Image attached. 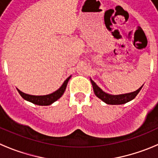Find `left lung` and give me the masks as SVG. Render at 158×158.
Returning a JSON list of instances; mask_svg holds the SVG:
<instances>
[{
    "mask_svg": "<svg viewBox=\"0 0 158 158\" xmlns=\"http://www.w3.org/2000/svg\"><path fill=\"white\" fill-rule=\"evenodd\" d=\"M91 83L93 85V91H94L95 95H96L98 98L102 100L104 102H105L107 104H111V105H116V104H126L127 102L131 101L133 99L135 98V96L138 95V93L140 92L142 89V86L139 88L137 91L133 92L131 93H127V94H122V95H117V96H114V95H110L107 93H104L96 85V84L91 80Z\"/></svg>",
    "mask_w": 158,
    "mask_h": 158,
    "instance_id": "1",
    "label": "left lung"
}]
</instances>
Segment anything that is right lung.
Segmentation results:
<instances>
[{"label":"right lung","instance_id":"add662e5","mask_svg":"<svg viewBox=\"0 0 158 158\" xmlns=\"http://www.w3.org/2000/svg\"><path fill=\"white\" fill-rule=\"evenodd\" d=\"M70 77L71 76L67 78L66 80L64 81L63 85L57 91L51 93V94L46 95V96H31V95H28L26 94V93H22L21 91H19V89H17V90L19 94H20V96L24 100H27V101L31 102V103H33L35 104H37V105H50V104H53L54 101H56L57 100H58L63 95L64 92H65V89H66L67 84H68V81L70 79Z\"/></svg>","mask_w":158,"mask_h":158}]
</instances>
